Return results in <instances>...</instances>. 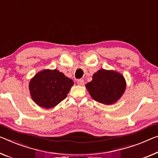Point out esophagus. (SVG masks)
Returning <instances> with one entry per match:
<instances>
[{"label": "esophagus", "instance_id": "esophagus-1", "mask_svg": "<svg viewBox=\"0 0 158 158\" xmlns=\"http://www.w3.org/2000/svg\"><path fill=\"white\" fill-rule=\"evenodd\" d=\"M77 85H84V81L82 79L77 80Z\"/></svg>", "mask_w": 158, "mask_h": 158}]
</instances>
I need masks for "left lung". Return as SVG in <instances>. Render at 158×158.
<instances>
[{
	"mask_svg": "<svg viewBox=\"0 0 158 158\" xmlns=\"http://www.w3.org/2000/svg\"><path fill=\"white\" fill-rule=\"evenodd\" d=\"M86 89L94 100L106 105L116 103L124 93L127 82L123 75L113 70L100 69L94 73Z\"/></svg>",
	"mask_w": 158,
	"mask_h": 158,
	"instance_id": "8db88e82",
	"label": "left lung"
}]
</instances>
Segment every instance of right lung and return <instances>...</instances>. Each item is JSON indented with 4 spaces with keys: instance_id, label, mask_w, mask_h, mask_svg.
<instances>
[{
    "instance_id": "obj_1",
    "label": "right lung",
    "mask_w": 158,
    "mask_h": 158,
    "mask_svg": "<svg viewBox=\"0 0 158 158\" xmlns=\"http://www.w3.org/2000/svg\"><path fill=\"white\" fill-rule=\"evenodd\" d=\"M73 81L58 70L44 69L30 80V95L38 106L44 109L55 107L66 98Z\"/></svg>"
}]
</instances>
